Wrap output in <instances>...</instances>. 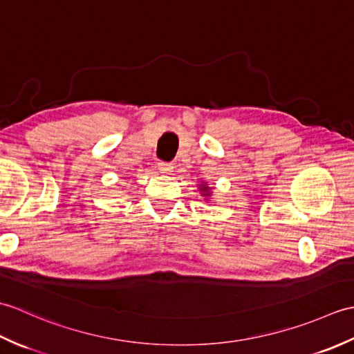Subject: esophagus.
Masks as SVG:
<instances>
[{"label":"esophagus","mask_w":354,"mask_h":354,"mask_svg":"<svg viewBox=\"0 0 354 354\" xmlns=\"http://www.w3.org/2000/svg\"><path fill=\"white\" fill-rule=\"evenodd\" d=\"M158 170L164 173V175H170V173L173 171V164H170V162H158Z\"/></svg>","instance_id":"34e87169"}]
</instances>
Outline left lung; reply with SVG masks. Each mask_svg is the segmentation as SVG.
I'll use <instances>...</instances> for the list:
<instances>
[{"instance_id":"obj_1","label":"left lung","mask_w":354,"mask_h":354,"mask_svg":"<svg viewBox=\"0 0 354 354\" xmlns=\"http://www.w3.org/2000/svg\"><path fill=\"white\" fill-rule=\"evenodd\" d=\"M199 192L204 194V196H207V198H209L212 196V193H209V187H207L205 184H201V187H199Z\"/></svg>"}]
</instances>
